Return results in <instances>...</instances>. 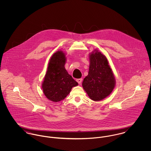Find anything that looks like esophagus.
Returning a JSON list of instances; mask_svg holds the SVG:
<instances>
[{
	"label": "esophagus",
	"instance_id": "34e87169",
	"mask_svg": "<svg viewBox=\"0 0 151 151\" xmlns=\"http://www.w3.org/2000/svg\"><path fill=\"white\" fill-rule=\"evenodd\" d=\"M82 81H83V79H82V78H78V79H77V81L78 82V83L79 84L81 83Z\"/></svg>",
	"mask_w": 151,
	"mask_h": 151
}]
</instances>
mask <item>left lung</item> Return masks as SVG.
Here are the masks:
<instances>
[{"mask_svg": "<svg viewBox=\"0 0 151 151\" xmlns=\"http://www.w3.org/2000/svg\"><path fill=\"white\" fill-rule=\"evenodd\" d=\"M88 74L82 83L89 98L100 101L111 93L116 85V79L106 57L99 50L89 54Z\"/></svg>", "mask_w": 151, "mask_h": 151, "instance_id": "8db88e82", "label": "left lung"}]
</instances>
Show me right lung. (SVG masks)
I'll return each instance as SVG.
<instances>
[{
	"label": "right lung",
	"mask_w": 151,
	"mask_h": 151,
	"mask_svg": "<svg viewBox=\"0 0 151 151\" xmlns=\"http://www.w3.org/2000/svg\"><path fill=\"white\" fill-rule=\"evenodd\" d=\"M65 53L61 50L55 52L49 60L42 83L44 95L53 102L63 101L72 88L78 85L65 70Z\"/></svg>",
	"instance_id": "1"
}]
</instances>
